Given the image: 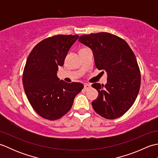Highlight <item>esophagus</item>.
Wrapping results in <instances>:
<instances>
[{
  "instance_id": "34e87169",
  "label": "esophagus",
  "mask_w": 158,
  "mask_h": 158,
  "mask_svg": "<svg viewBox=\"0 0 158 158\" xmlns=\"http://www.w3.org/2000/svg\"><path fill=\"white\" fill-rule=\"evenodd\" d=\"M91 88V85L88 84V83H85L84 84V89H88Z\"/></svg>"
}]
</instances>
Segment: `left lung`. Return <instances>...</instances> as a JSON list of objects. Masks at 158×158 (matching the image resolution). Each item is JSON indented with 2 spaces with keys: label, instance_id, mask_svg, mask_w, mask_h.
Wrapping results in <instances>:
<instances>
[{
  "label": "left lung",
  "instance_id": "8db88e82",
  "mask_svg": "<svg viewBox=\"0 0 158 158\" xmlns=\"http://www.w3.org/2000/svg\"><path fill=\"white\" fill-rule=\"evenodd\" d=\"M79 42L92 50L96 66L107 75L105 85H92L98 92L94 109L106 119L118 118L132 106L139 92L140 74L135 53L123 39L108 32L82 35Z\"/></svg>",
  "mask_w": 158,
  "mask_h": 158
}]
</instances>
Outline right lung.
I'll return each mask as SVG.
<instances>
[{"instance_id": "obj_1", "label": "right lung", "mask_w": 158, "mask_h": 158, "mask_svg": "<svg viewBox=\"0 0 158 158\" xmlns=\"http://www.w3.org/2000/svg\"><path fill=\"white\" fill-rule=\"evenodd\" d=\"M78 35H59L43 40L30 53L22 81L29 102L39 115L56 120L69 111L74 99L83 88L79 82L60 81L58 66L64 62Z\"/></svg>"}]
</instances>
